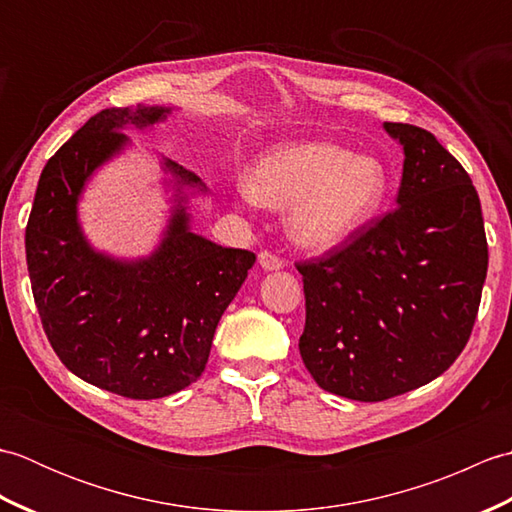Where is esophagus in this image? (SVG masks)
<instances>
[{"instance_id":"obj_1","label":"esophagus","mask_w":512,"mask_h":512,"mask_svg":"<svg viewBox=\"0 0 512 512\" xmlns=\"http://www.w3.org/2000/svg\"><path fill=\"white\" fill-rule=\"evenodd\" d=\"M259 266L264 270H279L284 268V259L277 257L275 253H270V250H262V253H259Z\"/></svg>"}]
</instances>
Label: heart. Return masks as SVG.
<instances>
[{"instance_id": "b5f03b06", "label": "heart", "mask_w": 512, "mask_h": 512, "mask_svg": "<svg viewBox=\"0 0 512 512\" xmlns=\"http://www.w3.org/2000/svg\"><path fill=\"white\" fill-rule=\"evenodd\" d=\"M389 187L387 169L332 143H301L268 151L248 180L250 198L288 209L295 242L323 250L345 242L372 220Z\"/></svg>"}]
</instances>
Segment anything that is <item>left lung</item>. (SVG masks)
<instances>
[{
    "label": "left lung",
    "instance_id": "8db88e82",
    "mask_svg": "<svg viewBox=\"0 0 512 512\" xmlns=\"http://www.w3.org/2000/svg\"><path fill=\"white\" fill-rule=\"evenodd\" d=\"M405 154L396 209L312 262L299 352L330 394L380 402L431 383L469 341L488 268L469 173L427 129L385 123Z\"/></svg>",
    "mask_w": 512,
    "mask_h": 512
}]
</instances>
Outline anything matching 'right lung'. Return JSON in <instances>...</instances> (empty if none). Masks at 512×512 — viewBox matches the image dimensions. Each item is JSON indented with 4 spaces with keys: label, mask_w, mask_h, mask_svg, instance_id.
I'll return each mask as SVG.
<instances>
[{
    "label": "right lung",
    "mask_w": 512,
    "mask_h": 512,
    "mask_svg": "<svg viewBox=\"0 0 512 512\" xmlns=\"http://www.w3.org/2000/svg\"><path fill=\"white\" fill-rule=\"evenodd\" d=\"M171 112L136 105L92 116L43 167L26 226L32 295L52 350L85 383L134 400L171 396L202 376L217 323L255 264L250 250L191 231L182 187H206L167 158L176 206L154 253L116 259L85 239L79 198L92 173L129 145L123 129L154 127Z\"/></svg>",
    "instance_id": "obj_1"
}]
</instances>
